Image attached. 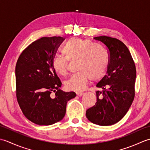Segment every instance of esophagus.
Here are the masks:
<instances>
[{"label": "esophagus", "instance_id": "34e87169", "mask_svg": "<svg viewBox=\"0 0 150 150\" xmlns=\"http://www.w3.org/2000/svg\"><path fill=\"white\" fill-rule=\"evenodd\" d=\"M84 95L83 92H77V95L79 97H81L82 95Z\"/></svg>", "mask_w": 150, "mask_h": 150}]
</instances>
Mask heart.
<instances>
[{
    "label": "heart",
    "mask_w": 150,
    "mask_h": 150,
    "mask_svg": "<svg viewBox=\"0 0 150 150\" xmlns=\"http://www.w3.org/2000/svg\"><path fill=\"white\" fill-rule=\"evenodd\" d=\"M65 57L56 56L52 60V66L60 75L68 71V60H77L79 71L72 75L64 82L68 90L81 91L86 88L90 79L97 81L103 77L109 64V57L105 50L98 44L88 39L72 38L62 48Z\"/></svg>",
    "instance_id": "heart-1"
}]
</instances>
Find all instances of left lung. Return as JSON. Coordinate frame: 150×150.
<instances>
[{
    "mask_svg": "<svg viewBox=\"0 0 150 150\" xmlns=\"http://www.w3.org/2000/svg\"><path fill=\"white\" fill-rule=\"evenodd\" d=\"M109 53L107 74L96 86L97 102L86 110L87 119L99 126L119 122L128 112L135 97L136 68L128 47L120 40L106 36L94 37Z\"/></svg>",
    "mask_w": 150,
    "mask_h": 150,
    "instance_id": "8db88e82",
    "label": "left lung"
}]
</instances>
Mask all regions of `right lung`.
<instances>
[{
  "label": "right lung",
  "instance_id": "1",
  "mask_svg": "<svg viewBox=\"0 0 150 150\" xmlns=\"http://www.w3.org/2000/svg\"><path fill=\"white\" fill-rule=\"evenodd\" d=\"M64 40L52 37L34 41L22 52L16 64L18 103L24 116L38 125H52L61 120L68 101L76 97L75 92L60 90L62 83L52 66Z\"/></svg>",
  "mask_w": 150,
  "mask_h": 150
}]
</instances>
